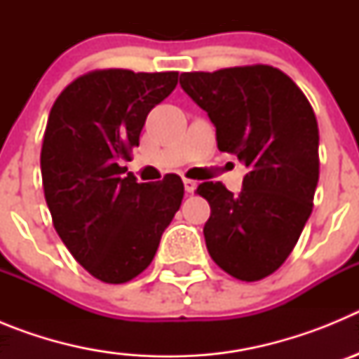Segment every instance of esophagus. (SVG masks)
I'll return each mask as SVG.
<instances>
[{"instance_id": "1", "label": "esophagus", "mask_w": 359, "mask_h": 359, "mask_svg": "<svg viewBox=\"0 0 359 359\" xmlns=\"http://www.w3.org/2000/svg\"><path fill=\"white\" fill-rule=\"evenodd\" d=\"M183 185H185L187 194H194V190H196V187H198V183H196L194 180H189V177H185V180H183Z\"/></svg>"}]
</instances>
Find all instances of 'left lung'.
I'll use <instances>...</instances> for the list:
<instances>
[{
    "instance_id": "8db88e82",
    "label": "left lung",
    "mask_w": 359,
    "mask_h": 359,
    "mask_svg": "<svg viewBox=\"0 0 359 359\" xmlns=\"http://www.w3.org/2000/svg\"><path fill=\"white\" fill-rule=\"evenodd\" d=\"M183 91L215 126L219 151L246 165L243 189L205 182L210 205L203 233L210 257L228 275L253 282L277 271L313 212L318 185V123L302 90L273 66L192 72Z\"/></svg>"
}]
</instances>
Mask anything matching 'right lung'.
<instances>
[{
    "label": "right lung",
    "instance_id": "add662e5",
    "mask_svg": "<svg viewBox=\"0 0 359 359\" xmlns=\"http://www.w3.org/2000/svg\"><path fill=\"white\" fill-rule=\"evenodd\" d=\"M177 72L97 69L66 86L50 111L41 149L46 205L75 261L98 280L140 275L183 199V182L138 183L120 161L140 144L149 111L169 97Z\"/></svg>",
    "mask_w": 359,
    "mask_h": 359
}]
</instances>
